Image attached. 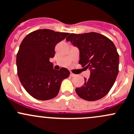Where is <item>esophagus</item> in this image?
<instances>
[{
	"label": "esophagus",
	"mask_w": 134,
	"mask_h": 134,
	"mask_svg": "<svg viewBox=\"0 0 134 134\" xmlns=\"http://www.w3.org/2000/svg\"><path fill=\"white\" fill-rule=\"evenodd\" d=\"M70 76L72 77H75V76H76V75H75V74H73L72 72H70Z\"/></svg>",
	"instance_id": "esophagus-1"
}]
</instances>
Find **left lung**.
<instances>
[{
	"mask_svg": "<svg viewBox=\"0 0 134 134\" xmlns=\"http://www.w3.org/2000/svg\"><path fill=\"white\" fill-rule=\"evenodd\" d=\"M79 49V63L90 70L89 79L76 88L77 94L88 101L106 96L115 82L119 72V57L112 41L96 32L71 34L66 38Z\"/></svg>",
	"mask_w": 134,
	"mask_h": 134,
	"instance_id": "obj_1",
	"label": "left lung"
}]
</instances>
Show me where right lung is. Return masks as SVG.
I'll return each instance as SVG.
<instances>
[{
    "mask_svg": "<svg viewBox=\"0 0 134 134\" xmlns=\"http://www.w3.org/2000/svg\"><path fill=\"white\" fill-rule=\"evenodd\" d=\"M69 33L41 29L27 34L16 55L19 80L26 92L38 100H46L57 96L60 84L70 75L65 68L53 69L49 61L54 57L55 47Z\"/></svg>",
    "mask_w": 134,
    "mask_h": 134,
    "instance_id": "right-lung-1",
    "label": "right lung"
}]
</instances>
